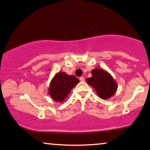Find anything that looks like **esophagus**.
Instances as JSON below:
<instances>
[{
  "label": "esophagus",
  "instance_id": "34e87169",
  "mask_svg": "<svg viewBox=\"0 0 150 150\" xmlns=\"http://www.w3.org/2000/svg\"><path fill=\"white\" fill-rule=\"evenodd\" d=\"M79 80H80L81 81H84L85 78H84V77H81L80 78H79Z\"/></svg>",
  "mask_w": 150,
  "mask_h": 150
}]
</instances>
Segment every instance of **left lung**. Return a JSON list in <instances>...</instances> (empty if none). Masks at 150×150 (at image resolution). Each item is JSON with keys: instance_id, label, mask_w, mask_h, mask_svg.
Instances as JSON below:
<instances>
[{"instance_id": "obj_1", "label": "left lung", "mask_w": 150, "mask_h": 150, "mask_svg": "<svg viewBox=\"0 0 150 150\" xmlns=\"http://www.w3.org/2000/svg\"><path fill=\"white\" fill-rule=\"evenodd\" d=\"M92 77L86 79L87 83L95 90L102 99H108L115 95L117 83L112 76L102 69H95L91 71Z\"/></svg>"}]
</instances>
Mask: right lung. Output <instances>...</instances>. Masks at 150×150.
Here are the masks:
<instances>
[{
	"label": "right lung",
	"instance_id": "obj_1",
	"mask_svg": "<svg viewBox=\"0 0 150 150\" xmlns=\"http://www.w3.org/2000/svg\"><path fill=\"white\" fill-rule=\"evenodd\" d=\"M79 82L76 77L67 75L64 72H59L51 79L48 93L53 100L63 102L72 88Z\"/></svg>",
	"mask_w": 150,
	"mask_h": 150
}]
</instances>
